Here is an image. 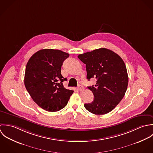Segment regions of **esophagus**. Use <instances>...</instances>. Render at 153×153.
I'll return each mask as SVG.
<instances>
[{
  "instance_id": "1",
  "label": "esophagus",
  "mask_w": 153,
  "mask_h": 153,
  "mask_svg": "<svg viewBox=\"0 0 153 153\" xmlns=\"http://www.w3.org/2000/svg\"><path fill=\"white\" fill-rule=\"evenodd\" d=\"M77 89H78V90H79V91H84V89H85L84 87H83L82 85H79L78 86Z\"/></svg>"
}]
</instances>
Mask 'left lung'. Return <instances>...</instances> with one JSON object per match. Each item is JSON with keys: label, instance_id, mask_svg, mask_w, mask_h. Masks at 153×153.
<instances>
[{"label": "left lung", "instance_id": "8db88e82", "mask_svg": "<svg viewBox=\"0 0 153 153\" xmlns=\"http://www.w3.org/2000/svg\"><path fill=\"white\" fill-rule=\"evenodd\" d=\"M78 58L86 64L87 79L97 80L95 86L88 87L94 99L84 105L85 108L95 115L110 112L121 102L128 87V76L123 60L105 48L79 54Z\"/></svg>", "mask_w": 153, "mask_h": 153}]
</instances>
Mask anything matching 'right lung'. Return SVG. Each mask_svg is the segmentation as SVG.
Instances as JSON below:
<instances>
[{"instance_id":"right-lung-1","label":"right lung","mask_w":153,"mask_h":153,"mask_svg":"<svg viewBox=\"0 0 153 153\" xmlns=\"http://www.w3.org/2000/svg\"><path fill=\"white\" fill-rule=\"evenodd\" d=\"M69 54L59 50L43 49L31 56L26 66L24 83L33 100L48 112L64 108L73 91L64 88L67 80L61 74V66Z\"/></svg>"}]
</instances>
